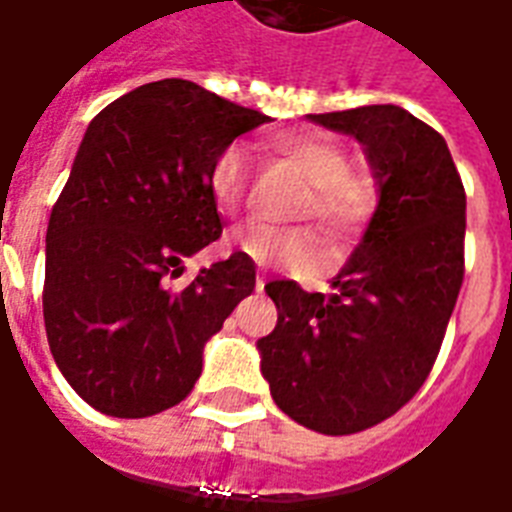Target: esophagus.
<instances>
[{
    "label": "esophagus",
    "instance_id": "34e87169",
    "mask_svg": "<svg viewBox=\"0 0 512 512\" xmlns=\"http://www.w3.org/2000/svg\"><path fill=\"white\" fill-rule=\"evenodd\" d=\"M263 288H266V277H263V274H260V271H257V277H255V290H257V293H263Z\"/></svg>",
    "mask_w": 512,
    "mask_h": 512
}]
</instances>
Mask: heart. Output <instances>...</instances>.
Segmentation results:
<instances>
[{
	"label": "heart",
	"mask_w": 512,
	"mask_h": 512,
	"mask_svg": "<svg viewBox=\"0 0 512 512\" xmlns=\"http://www.w3.org/2000/svg\"><path fill=\"white\" fill-rule=\"evenodd\" d=\"M271 150L310 183L299 213L312 216L329 241L354 238L373 222L381 205L378 180L365 169L351 167L343 145L315 134H282L271 139ZM208 191L222 216L241 211L249 191V161L241 147H224L213 158ZM227 246L257 266L307 268L318 260V241L310 227H279L260 219L233 227Z\"/></svg>",
	"instance_id": "heart-1"
}]
</instances>
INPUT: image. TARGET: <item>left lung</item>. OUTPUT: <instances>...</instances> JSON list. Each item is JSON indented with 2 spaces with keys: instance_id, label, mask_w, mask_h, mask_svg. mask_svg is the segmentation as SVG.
I'll list each match as a JSON object with an SVG mask.
<instances>
[{
  "instance_id": "8db88e82",
  "label": "left lung",
  "mask_w": 512,
  "mask_h": 512,
  "mask_svg": "<svg viewBox=\"0 0 512 512\" xmlns=\"http://www.w3.org/2000/svg\"><path fill=\"white\" fill-rule=\"evenodd\" d=\"M307 117L365 145L381 205L332 296L268 282L277 326L257 348L290 419L348 436L400 411L433 370L461 293L466 191L444 136L400 106Z\"/></svg>"
}]
</instances>
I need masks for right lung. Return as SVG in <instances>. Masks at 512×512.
<instances>
[{
	"instance_id": "1",
	"label": "right lung",
	"mask_w": 512,
	"mask_h": 512,
	"mask_svg": "<svg viewBox=\"0 0 512 512\" xmlns=\"http://www.w3.org/2000/svg\"><path fill=\"white\" fill-rule=\"evenodd\" d=\"M266 115L186 79L136 87L87 126L46 230L43 321L76 395L120 419L178 406L202 348L255 290L244 255L172 288L183 257L222 235L213 158Z\"/></svg>"
}]
</instances>
